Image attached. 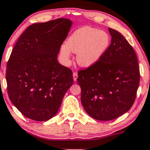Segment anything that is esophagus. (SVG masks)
Returning <instances> with one entry per match:
<instances>
[{
  "mask_svg": "<svg viewBox=\"0 0 150 150\" xmlns=\"http://www.w3.org/2000/svg\"><path fill=\"white\" fill-rule=\"evenodd\" d=\"M73 79H74V81H77V77H78V75H77V72H74L73 73Z\"/></svg>",
  "mask_w": 150,
  "mask_h": 150,
  "instance_id": "esophagus-1",
  "label": "esophagus"
}]
</instances>
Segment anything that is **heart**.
Wrapping results in <instances>:
<instances>
[{
	"label": "heart",
	"instance_id": "b5f03b06",
	"mask_svg": "<svg viewBox=\"0 0 150 150\" xmlns=\"http://www.w3.org/2000/svg\"><path fill=\"white\" fill-rule=\"evenodd\" d=\"M110 43V37L107 33L92 27L83 26L72 34L67 45L61 47L60 53L67 60L70 58L71 51L77 53L78 64L83 67H90L102 58Z\"/></svg>",
	"mask_w": 150,
	"mask_h": 150
}]
</instances>
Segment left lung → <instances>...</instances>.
<instances>
[{"label":"left lung","mask_w":150,"mask_h":150,"mask_svg":"<svg viewBox=\"0 0 150 150\" xmlns=\"http://www.w3.org/2000/svg\"><path fill=\"white\" fill-rule=\"evenodd\" d=\"M109 31L111 40L105 54L95 64L78 71L82 105L100 121L115 119L131 108L140 81L134 49L121 33Z\"/></svg>","instance_id":"8db88e82"}]
</instances>
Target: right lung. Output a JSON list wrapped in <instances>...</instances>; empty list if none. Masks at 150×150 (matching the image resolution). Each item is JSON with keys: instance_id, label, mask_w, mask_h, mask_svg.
I'll return each instance as SVG.
<instances>
[{"instance_id": "obj_1", "label": "right lung", "mask_w": 150, "mask_h": 150, "mask_svg": "<svg viewBox=\"0 0 150 150\" xmlns=\"http://www.w3.org/2000/svg\"><path fill=\"white\" fill-rule=\"evenodd\" d=\"M71 24L59 18L30 25L12 50L6 71L7 93L29 119L43 122L53 117L73 83V71L57 60Z\"/></svg>"}]
</instances>
